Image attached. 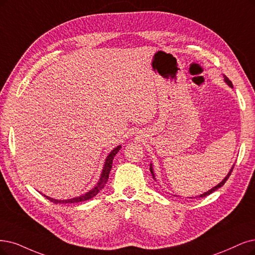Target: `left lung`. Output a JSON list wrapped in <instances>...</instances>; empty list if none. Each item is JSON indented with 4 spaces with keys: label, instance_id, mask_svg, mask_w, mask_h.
Returning a JSON list of instances; mask_svg holds the SVG:
<instances>
[{
    "label": "left lung",
    "instance_id": "left-lung-1",
    "mask_svg": "<svg viewBox=\"0 0 255 255\" xmlns=\"http://www.w3.org/2000/svg\"><path fill=\"white\" fill-rule=\"evenodd\" d=\"M224 81H225V83L228 85V86H230L231 88H233V86H232V83H231V81L226 77V75H224ZM233 167H234V165L231 167V169H230V171L228 172V174L226 175L225 177H224V180L219 184V185H216L215 187H213V188H211L210 190H208L207 192H204L203 194H200V195H196L195 197H205V196H207V195H209V194H211L212 192H214L215 190H218L219 188H221L222 186H224V184L226 183V181L228 180L229 178V176H230V174H231V172H232V170H233ZM150 172H151V174H152V176H153V180H155L156 181V178H155V175H154V171H153V167H152V164H150Z\"/></svg>",
    "mask_w": 255,
    "mask_h": 255
}]
</instances>
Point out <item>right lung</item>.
I'll return each instance as SVG.
<instances>
[{
  "mask_svg": "<svg viewBox=\"0 0 255 255\" xmlns=\"http://www.w3.org/2000/svg\"><path fill=\"white\" fill-rule=\"evenodd\" d=\"M122 148L121 145H119L118 147L113 148V150H111L110 153L107 155L106 159H105V163H104V166H103V169H102V173H101V176H100V180L98 182V184L94 186L91 190H89L88 192H86L85 194H82L80 196H75V197H72V199H68V200H55V199H52V197H49L47 195H44L46 199H48L50 202L54 203V204H71V203H80V202H84V201H88L90 199H92V197L96 196L104 187H105V185L107 184V181H108V177H109V173H110V170L112 168V161L113 158H115L116 154L120 151V149Z\"/></svg>",
  "mask_w": 255,
  "mask_h": 255,
  "instance_id": "obj_1",
  "label": "right lung"
}]
</instances>
